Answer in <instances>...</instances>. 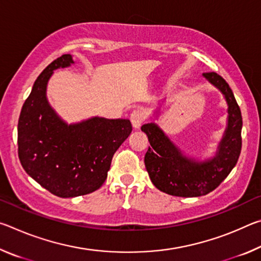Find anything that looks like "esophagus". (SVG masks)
I'll list each match as a JSON object with an SVG mask.
<instances>
[{
  "label": "esophagus",
  "instance_id": "esophagus-1",
  "mask_svg": "<svg viewBox=\"0 0 261 261\" xmlns=\"http://www.w3.org/2000/svg\"><path fill=\"white\" fill-rule=\"evenodd\" d=\"M144 120H145V115L141 110H138V109L134 110L132 114L130 115V121L132 123V126H134L135 129H139L140 125L143 124Z\"/></svg>",
  "mask_w": 261,
  "mask_h": 261
}]
</instances>
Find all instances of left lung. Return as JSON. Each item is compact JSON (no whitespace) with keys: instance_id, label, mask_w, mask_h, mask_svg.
<instances>
[{"instance_id":"left-lung-1","label":"left lung","mask_w":261,"mask_h":261,"mask_svg":"<svg viewBox=\"0 0 261 261\" xmlns=\"http://www.w3.org/2000/svg\"><path fill=\"white\" fill-rule=\"evenodd\" d=\"M202 77L218 88L228 105L227 127L213 158L198 161L187 156L155 123L141 126L151 144L144 160L149 178L170 196L199 197L212 192L230 174L241 154L243 121L231 88L216 72H205Z\"/></svg>"}]
</instances>
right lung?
<instances>
[{
	"label": "right lung",
	"mask_w": 261,
	"mask_h": 261,
	"mask_svg": "<svg viewBox=\"0 0 261 261\" xmlns=\"http://www.w3.org/2000/svg\"><path fill=\"white\" fill-rule=\"evenodd\" d=\"M70 54L53 61L34 82L18 120V156L35 182L61 198L98 190L107 178L115 152L132 131L129 120L92 117L68 124L48 102L54 70L73 64Z\"/></svg>",
	"instance_id": "1"
}]
</instances>
